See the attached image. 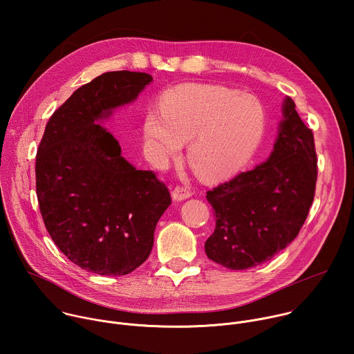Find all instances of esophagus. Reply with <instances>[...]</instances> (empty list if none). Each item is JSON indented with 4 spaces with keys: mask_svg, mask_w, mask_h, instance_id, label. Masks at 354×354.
Wrapping results in <instances>:
<instances>
[{
    "mask_svg": "<svg viewBox=\"0 0 354 354\" xmlns=\"http://www.w3.org/2000/svg\"><path fill=\"white\" fill-rule=\"evenodd\" d=\"M192 196L190 190L186 189V187H180V186H176L174 190H172V198L175 201H182V200H186Z\"/></svg>",
    "mask_w": 354,
    "mask_h": 354,
    "instance_id": "obj_1",
    "label": "esophagus"
}]
</instances>
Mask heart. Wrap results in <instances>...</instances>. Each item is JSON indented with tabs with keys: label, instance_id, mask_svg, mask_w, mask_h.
I'll return each mask as SVG.
<instances>
[{
	"label": "heart",
	"instance_id": "obj_1",
	"mask_svg": "<svg viewBox=\"0 0 354 354\" xmlns=\"http://www.w3.org/2000/svg\"><path fill=\"white\" fill-rule=\"evenodd\" d=\"M160 113L145 115L144 145L158 164L175 160L187 142V161L206 182L236 175L255 154L266 113L252 95L214 84H183L160 99Z\"/></svg>",
	"mask_w": 354,
	"mask_h": 354
}]
</instances>
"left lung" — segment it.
<instances>
[{
    "label": "left lung",
    "mask_w": 354,
    "mask_h": 354,
    "mask_svg": "<svg viewBox=\"0 0 354 354\" xmlns=\"http://www.w3.org/2000/svg\"><path fill=\"white\" fill-rule=\"evenodd\" d=\"M281 112L269 158L207 192L216 230L205 249L209 259L227 269L270 261L298 235L313 205L318 174L314 134L290 96Z\"/></svg>",
    "instance_id": "8db88e82"
}]
</instances>
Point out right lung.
Masks as SVG:
<instances>
[{"mask_svg":"<svg viewBox=\"0 0 354 354\" xmlns=\"http://www.w3.org/2000/svg\"><path fill=\"white\" fill-rule=\"evenodd\" d=\"M151 82L147 73L96 77L50 118L37 149L44 225L63 254L91 273L123 276L145 262L171 205L167 186L123 158L119 141L100 124Z\"/></svg>","mask_w":354,"mask_h":354,"instance_id":"1","label":"right lung"}]
</instances>
